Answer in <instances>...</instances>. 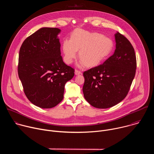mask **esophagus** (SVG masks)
Wrapping results in <instances>:
<instances>
[{"mask_svg": "<svg viewBox=\"0 0 154 154\" xmlns=\"http://www.w3.org/2000/svg\"><path fill=\"white\" fill-rule=\"evenodd\" d=\"M82 74V72L79 70H75V75H79V74Z\"/></svg>", "mask_w": 154, "mask_h": 154, "instance_id": "34e87169", "label": "esophagus"}]
</instances>
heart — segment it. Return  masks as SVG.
<instances>
[{"label": "heart", "mask_w": 154, "mask_h": 154, "mask_svg": "<svg viewBox=\"0 0 154 154\" xmlns=\"http://www.w3.org/2000/svg\"><path fill=\"white\" fill-rule=\"evenodd\" d=\"M113 48L112 40L97 33H91L82 29L75 30L70 39L63 41L62 49L64 60L71 64L77 56L81 58L80 64L93 67L105 59Z\"/></svg>", "instance_id": "b5f03b06"}]
</instances>
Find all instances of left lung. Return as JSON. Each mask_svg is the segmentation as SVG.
<instances>
[{"instance_id": "8db88e82", "label": "left lung", "mask_w": 154, "mask_h": 154, "mask_svg": "<svg viewBox=\"0 0 154 154\" xmlns=\"http://www.w3.org/2000/svg\"><path fill=\"white\" fill-rule=\"evenodd\" d=\"M115 53L103 64L83 72L85 99L97 108H108L121 102L127 95L137 69L134 47L128 39L115 35Z\"/></svg>"}]
</instances>
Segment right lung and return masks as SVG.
Returning <instances> with one entry per match:
<instances>
[{"mask_svg":"<svg viewBox=\"0 0 154 154\" xmlns=\"http://www.w3.org/2000/svg\"><path fill=\"white\" fill-rule=\"evenodd\" d=\"M57 28L44 27L27 37L19 53L17 72L27 99L42 108H51L63 99L64 85L75 70L62 59Z\"/></svg>","mask_w":154,"mask_h":154,"instance_id":"obj_1","label":"right lung"}]
</instances>
